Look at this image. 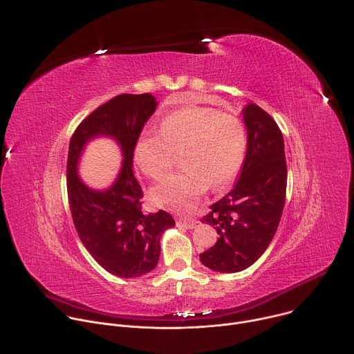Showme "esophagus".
I'll use <instances>...</instances> for the list:
<instances>
[{
    "mask_svg": "<svg viewBox=\"0 0 354 354\" xmlns=\"http://www.w3.org/2000/svg\"><path fill=\"white\" fill-rule=\"evenodd\" d=\"M176 223H178V226H180V227L193 229V227H196V226L198 225V221H196V219H189V218H179Z\"/></svg>",
    "mask_w": 354,
    "mask_h": 354,
    "instance_id": "esophagus-1",
    "label": "esophagus"
}]
</instances>
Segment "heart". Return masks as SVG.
<instances>
[{
    "mask_svg": "<svg viewBox=\"0 0 354 354\" xmlns=\"http://www.w3.org/2000/svg\"><path fill=\"white\" fill-rule=\"evenodd\" d=\"M160 131L142 132L133 151L136 164L151 179L164 178L180 153L183 168L151 190L158 205L190 211L208 186L223 187L241 169L246 128L238 116L189 106L165 116Z\"/></svg>",
    "mask_w": 354,
    "mask_h": 354,
    "instance_id": "1",
    "label": "heart"
}]
</instances>
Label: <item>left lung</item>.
<instances>
[{"label":"left lung","mask_w":354,"mask_h":354,"mask_svg":"<svg viewBox=\"0 0 354 354\" xmlns=\"http://www.w3.org/2000/svg\"><path fill=\"white\" fill-rule=\"evenodd\" d=\"M246 157L232 190L214 203L201 222L219 238L200 261L216 272H241L254 264L278 229L286 194L285 143L277 122L257 104L243 109Z\"/></svg>","instance_id":"8db88e82"}]
</instances>
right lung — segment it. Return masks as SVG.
Segmentation results:
<instances>
[{
    "mask_svg": "<svg viewBox=\"0 0 354 354\" xmlns=\"http://www.w3.org/2000/svg\"><path fill=\"white\" fill-rule=\"evenodd\" d=\"M157 105L150 93L116 95L86 118L69 143L68 198L75 227L91 257L120 278H138L153 271L160 259L162 233L175 226L167 211H142L143 190L133 174L136 140ZM98 137L113 140L123 156L120 172L106 189H93L78 176L85 146Z\"/></svg>",
    "mask_w": 354,
    "mask_h": 354,
    "instance_id": "obj_1",
    "label": "right lung"
}]
</instances>
